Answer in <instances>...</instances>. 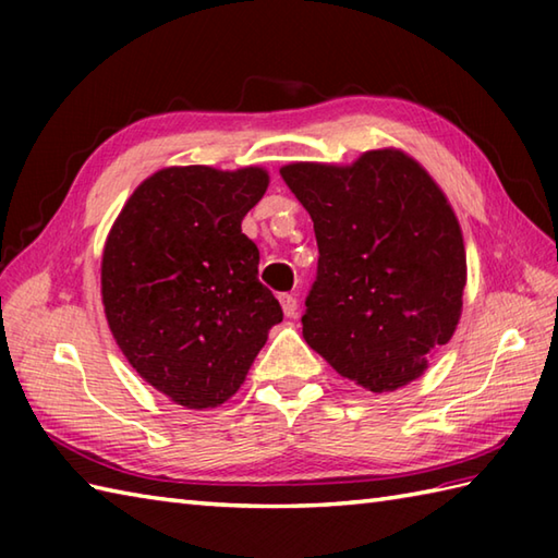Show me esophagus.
Here are the masks:
<instances>
[{"mask_svg": "<svg viewBox=\"0 0 558 558\" xmlns=\"http://www.w3.org/2000/svg\"><path fill=\"white\" fill-rule=\"evenodd\" d=\"M280 306H282V312H286V316H298V298H294V294H280Z\"/></svg>", "mask_w": 558, "mask_h": 558, "instance_id": "1", "label": "esophagus"}]
</instances>
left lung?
<instances>
[{"label": "left lung", "instance_id": "obj_1", "mask_svg": "<svg viewBox=\"0 0 558 558\" xmlns=\"http://www.w3.org/2000/svg\"><path fill=\"white\" fill-rule=\"evenodd\" d=\"M280 177L318 244L304 340L374 393L422 376L453 336L465 288V246L441 189L400 150H369L350 168L294 162Z\"/></svg>", "mask_w": 558, "mask_h": 558}]
</instances>
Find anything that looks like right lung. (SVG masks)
<instances>
[{
  "label": "right lung",
  "instance_id": "1",
  "mask_svg": "<svg viewBox=\"0 0 558 558\" xmlns=\"http://www.w3.org/2000/svg\"><path fill=\"white\" fill-rule=\"evenodd\" d=\"M266 189L260 168H168L112 225L102 254L110 330L129 364L177 405L204 410L234 396L282 322L242 232Z\"/></svg>",
  "mask_w": 558,
  "mask_h": 558
}]
</instances>
